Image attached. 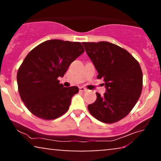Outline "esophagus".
I'll use <instances>...</instances> for the list:
<instances>
[{"mask_svg":"<svg viewBox=\"0 0 161 161\" xmlns=\"http://www.w3.org/2000/svg\"><path fill=\"white\" fill-rule=\"evenodd\" d=\"M79 89H80V92H86L87 91V89H85L84 87H80L79 88Z\"/></svg>","mask_w":161,"mask_h":161,"instance_id":"1","label":"esophagus"}]
</instances>
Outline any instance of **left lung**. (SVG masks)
<instances>
[{
    "label": "left lung",
    "instance_id": "1",
    "mask_svg": "<svg viewBox=\"0 0 161 161\" xmlns=\"http://www.w3.org/2000/svg\"><path fill=\"white\" fill-rule=\"evenodd\" d=\"M82 44L107 89L103 96L96 93V101L88 105L89 111L102 122H118L132 111L142 94L139 63L124 48L108 42Z\"/></svg>",
    "mask_w": 161,
    "mask_h": 161
}]
</instances>
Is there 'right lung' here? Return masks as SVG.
Listing matches in <instances>:
<instances>
[{"instance_id": "right-lung-1", "label": "right lung", "mask_w": 161, "mask_h": 161, "mask_svg": "<svg viewBox=\"0 0 161 161\" xmlns=\"http://www.w3.org/2000/svg\"><path fill=\"white\" fill-rule=\"evenodd\" d=\"M84 52L78 42L51 39L31 50L17 75L20 98L31 113L45 120L64 114L77 86L64 87L58 80L63 77L72 61Z\"/></svg>"}]
</instances>
